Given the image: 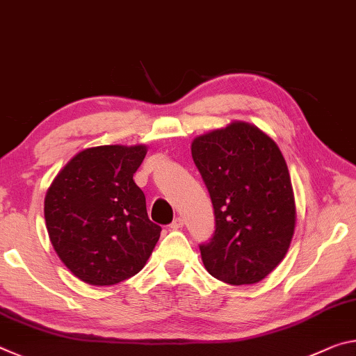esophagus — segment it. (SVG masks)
<instances>
[{
    "instance_id": "obj_1",
    "label": "esophagus",
    "mask_w": 356,
    "mask_h": 356,
    "mask_svg": "<svg viewBox=\"0 0 356 356\" xmlns=\"http://www.w3.org/2000/svg\"><path fill=\"white\" fill-rule=\"evenodd\" d=\"M183 225H184L183 218H175L173 222L170 224V229H172V230H178V229H181Z\"/></svg>"
}]
</instances>
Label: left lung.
Masks as SVG:
<instances>
[{"label":"left lung","instance_id":"1","mask_svg":"<svg viewBox=\"0 0 356 356\" xmlns=\"http://www.w3.org/2000/svg\"><path fill=\"white\" fill-rule=\"evenodd\" d=\"M216 230L200 244L203 265L230 285L255 284L281 264L296 222L290 173L275 140L243 121L194 138Z\"/></svg>","mask_w":356,"mask_h":356}]
</instances>
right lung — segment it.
Listing matches in <instances>:
<instances>
[{
	"label": "right lung",
	"mask_w": 356,
	"mask_h": 356,
	"mask_svg": "<svg viewBox=\"0 0 356 356\" xmlns=\"http://www.w3.org/2000/svg\"><path fill=\"white\" fill-rule=\"evenodd\" d=\"M145 145H104L75 154L47 191L44 216L51 246L75 277L113 285L142 270L161 236L134 173Z\"/></svg>",
	"instance_id": "add662e5"
}]
</instances>
